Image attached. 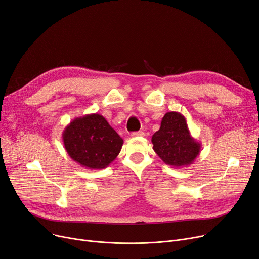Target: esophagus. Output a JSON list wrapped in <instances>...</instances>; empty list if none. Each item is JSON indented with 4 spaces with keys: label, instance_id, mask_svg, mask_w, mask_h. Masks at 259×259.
Wrapping results in <instances>:
<instances>
[{
    "label": "esophagus",
    "instance_id": "esophagus-1",
    "mask_svg": "<svg viewBox=\"0 0 259 259\" xmlns=\"http://www.w3.org/2000/svg\"><path fill=\"white\" fill-rule=\"evenodd\" d=\"M145 133L143 131H137V132H132L131 133V137L133 138H137V137H144Z\"/></svg>",
    "mask_w": 259,
    "mask_h": 259
}]
</instances>
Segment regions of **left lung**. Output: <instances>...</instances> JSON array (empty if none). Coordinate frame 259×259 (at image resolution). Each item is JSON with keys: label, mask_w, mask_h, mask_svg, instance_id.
Instances as JSON below:
<instances>
[{"label": "left lung", "mask_w": 259, "mask_h": 259, "mask_svg": "<svg viewBox=\"0 0 259 259\" xmlns=\"http://www.w3.org/2000/svg\"><path fill=\"white\" fill-rule=\"evenodd\" d=\"M151 142L161 160L176 168L192 165L201 151V143L192 137L186 118L175 111L164 115Z\"/></svg>", "instance_id": "8db88e82"}]
</instances>
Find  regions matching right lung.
Returning a JSON list of instances; mask_svg holds the SVG:
<instances>
[{
    "label": "right lung",
    "mask_w": 259,
    "mask_h": 259,
    "mask_svg": "<svg viewBox=\"0 0 259 259\" xmlns=\"http://www.w3.org/2000/svg\"><path fill=\"white\" fill-rule=\"evenodd\" d=\"M64 148L71 159L88 169H104L113 162L123 141L100 114L74 118L62 132Z\"/></svg>",
    "instance_id": "add662e5"
}]
</instances>
